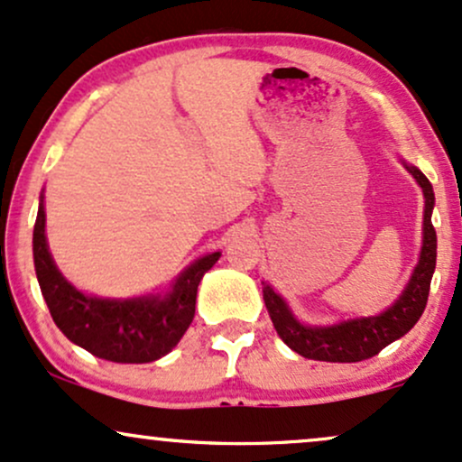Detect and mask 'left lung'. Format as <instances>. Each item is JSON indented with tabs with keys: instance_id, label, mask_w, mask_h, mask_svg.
I'll use <instances>...</instances> for the list:
<instances>
[{
	"instance_id": "8db88e82",
	"label": "left lung",
	"mask_w": 462,
	"mask_h": 462,
	"mask_svg": "<svg viewBox=\"0 0 462 462\" xmlns=\"http://www.w3.org/2000/svg\"><path fill=\"white\" fill-rule=\"evenodd\" d=\"M406 171L415 177L424 189V244H421L420 262H417L409 285L402 296L393 302L387 311L374 318H356L348 322L333 324V327H305L294 318L287 302L270 285H263V300L273 319L279 337L305 359L328 361V363H356L372 359L383 348L415 327L417 319L424 313L430 291V281L437 265V231L432 226V208H435V192L430 181L420 168L404 164Z\"/></svg>"
}]
</instances>
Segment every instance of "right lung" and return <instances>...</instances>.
Here are the masks:
<instances>
[{
  "mask_svg": "<svg viewBox=\"0 0 462 462\" xmlns=\"http://www.w3.org/2000/svg\"><path fill=\"white\" fill-rule=\"evenodd\" d=\"M220 259L205 254L183 270L166 296L127 300L86 296L64 279L53 263L45 237V208L38 203L34 225V268L49 313L73 344L114 363H151L179 344L194 318L203 274Z\"/></svg>",
  "mask_w": 462,
  "mask_h": 462,
  "instance_id": "obj_1",
  "label": "right lung"
}]
</instances>
